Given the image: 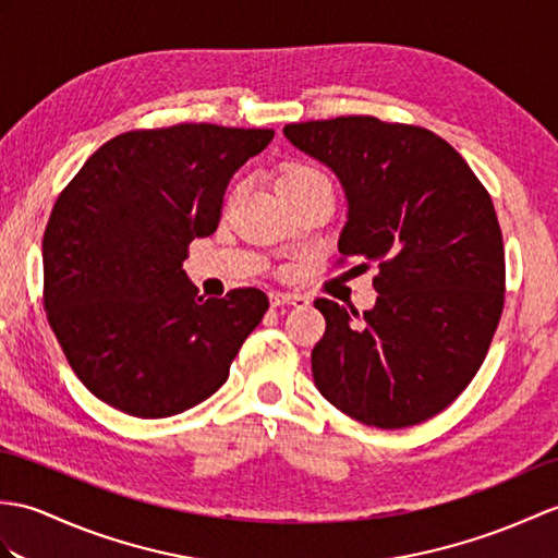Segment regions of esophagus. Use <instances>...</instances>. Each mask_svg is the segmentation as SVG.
<instances>
[{
	"label": "esophagus",
	"instance_id": "34e87169",
	"mask_svg": "<svg viewBox=\"0 0 558 558\" xmlns=\"http://www.w3.org/2000/svg\"><path fill=\"white\" fill-rule=\"evenodd\" d=\"M268 300H270V306H284V304H290V306H296V308H302V306H308V296H304V294H288V292H270V294H268Z\"/></svg>",
	"mask_w": 558,
	"mask_h": 558
}]
</instances>
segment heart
<instances>
[{"mask_svg":"<svg viewBox=\"0 0 558 558\" xmlns=\"http://www.w3.org/2000/svg\"><path fill=\"white\" fill-rule=\"evenodd\" d=\"M323 178L316 168H311L306 163H300V161H290L284 163L278 175H276V190L282 192V190H292V187H302L306 183H311V180H318Z\"/></svg>","mask_w":558,"mask_h":558,"instance_id":"1","label":"heart"}]
</instances>
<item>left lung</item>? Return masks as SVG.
<instances>
[{
	"label": "left lung",
	"instance_id": "left-lung-1",
	"mask_svg": "<svg viewBox=\"0 0 558 558\" xmlns=\"http://www.w3.org/2000/svg\"><path fill=\"white\" fill-rule=\"evenodd\" d=\"M282 133L340 180V254L378 266V300L359 324V311L314 302L326 318L311 352L318 392L383 430L437 416L483 366L504 308V242L487 190L418 125L340 116Z\"/></svg>",
	"mask_w": 558,
	"mask_h": 558
}]
</instances>
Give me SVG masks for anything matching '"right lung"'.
<instances>
[{
	"label": "right lung",
	"instance_id": "right-lung-1",
	"mask_svg": "<svg viewBox=\"0 0 558 558\" xmlns=\"http://www.w3.org/2000/svg\"><path fill=\"white\" fill-rule=\"evenodd\" d=\"M274 135L211 123L131 131L59 194L43 238L45 311L97 399L166 418L228 380L268 296L242 288L204 300L183 262L194 238L216 232L230 178Z\"/></svg>",
	"mask_w": 558,
	"mask_h": 558
}]
</instances>
